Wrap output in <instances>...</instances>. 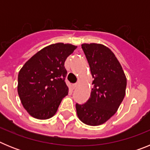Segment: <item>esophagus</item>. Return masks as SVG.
Returning a JSON list of instances; mask_svg holds the SVG:
<instances>
[{
	"label": "esophagus",
	"mask_w": 150,
	"mask_h": 150,
	"mask_svg": "<svg viewBox=\"0 0 150 150\" xmlns=\"http://www.w3.org/2000/svg\"><path fill=\"white\" fill-rule=\"evenodd\" d=\"M77 86H78L77 83H74V84L72 85V88H73V89H75V88H76V87H77Z\"/></svg>",
	"instance_id": "1"
}]
</instances>
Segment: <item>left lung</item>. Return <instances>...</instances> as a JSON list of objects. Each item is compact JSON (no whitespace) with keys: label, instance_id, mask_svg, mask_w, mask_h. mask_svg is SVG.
Segmentation results:
<instances>
[{"label":"left lung","instance_id":"obj_1","mask_svg":"<svg viewBox=\"0 0 150 150\" xmlns=\"http://www.w3.org/2000/svg\"><path fill=\"white\" fill-rule=\"evenodd\" d=\"M93 88L86 103L76 104L79 119L91 126L106 122L116 113L125 95L127 79L120 62L108 47L98 43H83Z\"/></svg>","mask_w":150,"mask_h":150}]
</instances>
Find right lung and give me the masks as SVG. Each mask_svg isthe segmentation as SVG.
<instances>
[{
	"instance_id": "1",
	"label": "right lung",
	"mask_w": 150,
	"mask_h": 150,
	"mask_svg": "<svg viewBox=\"0 0 150 150\" xmlns=\"http://www.w3.org/2000/svg\"><path fill=\"white\" fill-rule=\"evenodd\" d=\"M69 43L46 46L33 55L18 75V94L24 108L38 120L52 117L68 94L66 59L76 50Z\"/></svg>"
}]
</instances>
